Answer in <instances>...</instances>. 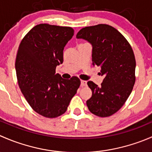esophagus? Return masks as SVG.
I'll use <instances>...</instances> for the list:
<instances>
[{
  "label": "esophagus",
  "mask_w": 152,
  "mask_h": 152,
  "mask_svg": "<svg viewBox=\"0 0 152 152\" xmlns=\"http://www.w3.org/2000/svg\"><path fill=\"white\" fill-rule=\"evenodd\" d=\"M81 86H82V87H85V86H87V81H85V80L81 81Z\"/></svg>",
  "instance_id": "esophagus-1"
}]
</instances>
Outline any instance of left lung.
I'll list each match as a JSON object with an SVG mask.
<instances>
[{"label":"left lung","mask_w":152,"mask_h":152,"mask_svg":"<svg viewBox=\"0 0 152 152\" xmlns=\"http://www.w3.org/2000/svg\"><path fill=\"white\" fill-rule=\"evenodd\" d=\"M76 37L92 44V65L100 67L104 76L100 87L92 81L87 82L92 90L87 107L99 117H109L123 107L132 91L135 83L134 52L122 34L107 24L82 28Z\"/></svg>","instance_id":"obj_1"}]
</instances>
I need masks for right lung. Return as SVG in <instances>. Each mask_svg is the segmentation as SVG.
<instances>
[{"label": "right lung", "instance_id": "obj_1", "mask_svg": "<svg viewBox=\"0 0 152 152\" xmlns=\"http://www.w3.org/2000/svg\"><path fill=\"white\" fill-rule=\"evenodd\" d=\"M71 27L42 23L33 27L20 42L15 61L18 85L36 113L53 118L66 112L80 86V79L55 74L63 62V50L73 36Z\"/></svg>", "mask_w": 152, "mask_h": 152}]
</instances>
